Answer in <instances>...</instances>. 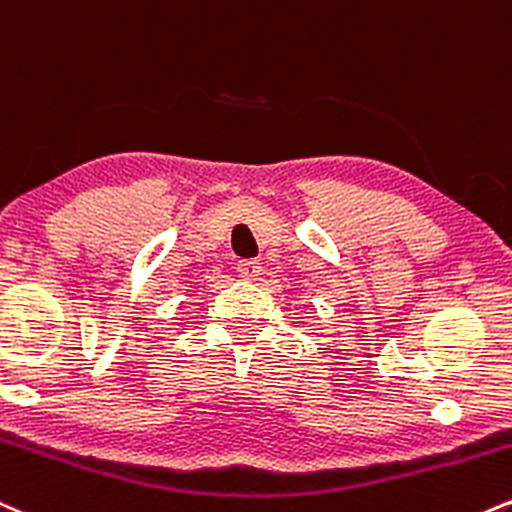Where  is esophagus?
<instances>
[{
  "instance_id": "1",
  "label": "esophagus",
  "mask_w": 512,
  "mask_h": 512,
  "mask_svg": "<svg viewBox=\"0 0 512 512\" xmlns=\"http://www.w3.org/2000/svg\"><path fill=\"white\" fill-rule=\"evenodd\" d=\"M262 272V267H260V262L257 260H243V262H238V274L243 276L245 281H252V279H257V274Z\"/></svg>"
}]
</instances>
